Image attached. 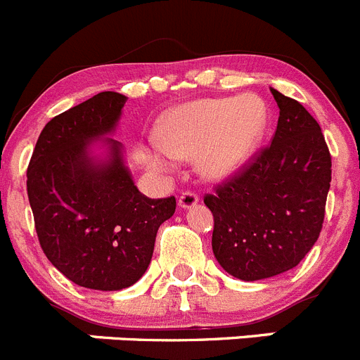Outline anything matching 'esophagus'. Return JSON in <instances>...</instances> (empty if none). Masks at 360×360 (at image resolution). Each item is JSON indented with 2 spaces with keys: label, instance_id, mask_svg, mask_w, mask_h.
<instances>
[{
  "label": "esophagus",
  "instance_id": "esophagus-1",
  "mask_svg": "<svg viewBox=\"0 0 360 360\" xmlns=\"http://www.w3.org/2000/svg\"><path fill=\"white\" fill-rule=\"evenodd\" d=\"M199 202V197H197V193L193 192H183L181 193L179 200H177V204H179L181 208H192V206H195V204Z\"/></svg>",
  "mask_w": 360,
  "mask_h": 360
}]
</instances>
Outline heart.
<instances>
[{"label": "heart", "instance_id": "heart-1", "mask_svg": "<svg viewBox=\"0 0 360 360\" xmlns=\"http://www.w3.org/2000/svg\"><path fill=\"white\" fill-rule=\"evenodd\" d=\"M267 124V105L255 95L193 100L165 115L148 160L158 172L168 174L177 160L195 158L200 176L228 179L260 147Z\"/></svg>", "mask_w": 360, "mask_h": 360}]
</instances>
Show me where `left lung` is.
I'll use <instances>...</instances> for the list:
<instances>
[{
  "label": "left lung",
  "mask_w": 360,
  "mask_h": 360,
  "mask_svg": "<svg viewBox=\"0 0 360 360\" xmlns=\"http://www.w3.org/2000/svg\"><path fill=\"white\" fill-rule=\"evenodd\" d=\"M271 93L280 108L271 145L204 197L213 255L244 281L276 276L305 258L321 233L332 181L319 124L297 100Z\"/></svg>",
  "instance_id": "obj_1"
}]
</instances>
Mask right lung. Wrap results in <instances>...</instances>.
<instances>
[{
  "label": "right lung",
  "mask_w": 360,
  "mask_h": 360,
  "mask_svg": "<svg viewBox=\"0 0 360 360\" xmlns=\"http://www.w3.org/2000/svg\"><path fill=\"white\" fill-rule=\"evenodd\" d=\"M127 96L103 91L55 116L39 134L27 190L39 244L73 283L122 290L150 264L160 226L176 197L148 199L124 163L122 143L104 138L105 158L91 148L112 134Z\"/></svg>",
  "instance_id": "add662e5"
}]
</instances>
